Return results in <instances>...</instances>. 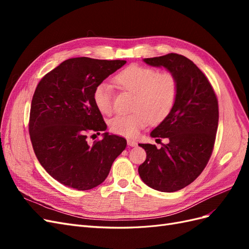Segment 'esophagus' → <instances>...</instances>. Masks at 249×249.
I'll return each instance as SVG.
<instances>
[{"instance_id": "1", "label": "esophagus", "mask_w": 249, "mask_h": 249, "mask_svg": "<svg viewBox=\"0 0 249 249\" xmlns=\"http://www.w3.org/2000/svg\"><path fill=\"white\" fill-rule=\"evenodd\" d=\"M127 145L129 146H136L137 145V142L135 140H132V139H127Z\"/></svg>"}]
</instances>
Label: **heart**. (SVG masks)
I'll use <instances>...</instances> for the list:
<instances>
[{"label": "heart", "instance_id": "1", "mask_svg": "<svg viewBox=\"0 0 249 249\" xmlns=\"http://www.w3.org/2000/svg\"><path fill=\"white\" fill-rule=\"evenodd\" d=\"M114 80L120 88L134 93V112L113 117L109 122L113 133L135 137L148 122H162L175 107L178 84L175 74L169 71L158 72L152 67L130 65L118 72ZM92 97L100 112L110 114L113 110V88L109 83L96 85Z\"/></svg>", "mask_w": 249, "mask_h": 249}]
</instances>
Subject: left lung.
<instances>
[{
    "label": "left lung",
    "mask_w": 249,
    "mask_h": 249,
    "mask_svg": "<svg viewBox=\"0 0 249 249\" xmlns=\"http://www.w3.org/2000/svg\"><path fill=\"white\" fill-rule=\"evenodd\" d=\"M143 61L175 74L178 91L169 115L150 133L154 138H167L168 143L161 148L140 143L146 159L138 172L153 189L175 192L190 185L210 160L219 118L218 101L207 77L185 56L170 53Z\"/></svg>",
    "instance_id": "8db88e82"
}]
</instances>
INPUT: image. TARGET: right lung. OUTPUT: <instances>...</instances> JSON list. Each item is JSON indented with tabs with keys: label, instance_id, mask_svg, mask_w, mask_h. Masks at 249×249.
Instances as JSON below:
<instances>
[{
	"label": "right lung",
	"instance_id": "1",
	"mask_svg": "<svg viewBox=\"0 0 249 249\" xmlns=\"http://www.w3.org/2000/svg\"><path fill=\"white\" fill-rule=\"evenodd\" d=\"M125 60L67 59L37 85L30 110L29 133L41 166L59 183L77 190L102 184L126 140L103 134L89 144L87 135L106 131L93 102V90Z\"/></svg>",
	"mask_w": 249,
	"mask_h": 249
}]
</instances>
